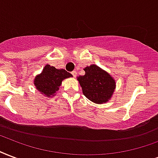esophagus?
I'll use <instances>...</instances> for the list:
<instances>
[{"label": "esophagus", "instance_id": "esophagus-1", "mask_svg": "<svg viewBox=\"0 0 158 158\" xmlns=\"http://www.w3.org/2000/svg\"><path fill=\"white\" fill-rule=\"evenodd\" d=\"M71 74H73V76H74V77H76V74H77V73H76V71H75V70L72 71V73H71Z\"/></svg>", "mask_w": 158, "mask_h": 158}]
</instances>
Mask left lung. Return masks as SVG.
Wrapping results in <instances>:
<instances>
[{"mask_svg": "<svg viewBox=\"0 0 158 158\" xmlns=\"http://www.w3.org/2000/svg\"><path fill=\"white\" fill-rule=\"evenodd\" d=\"M85 74L78 77L85 97L96 103H105L115 89V81L109 74L95 64L84 69Z\"/></svg>", "mask_w": 158, "mask_h": 158, "instance_id": "left-lung-1", "label": "left lung"}]
</instances>
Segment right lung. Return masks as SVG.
Wrapping results in <instances>:
<instances>
[{
    "mask_svg": "<svg viewBox=\"0 0 158 158\" xmlns=\"http://www.w3.org/2000/svg\"><path fill=\"white\" fill-rule=\"evenodd\" d=\"M71 76L72 74L64 69H57L54 66L47 64L41 74L35 77L34 84L40 92L50 97L59 90L62 80Z\"/></svg>",
    "mask_w": 158,
    "mask_h": 158,
    "instance_id": "1",
    "label": "right lung"
}]
</instances>
